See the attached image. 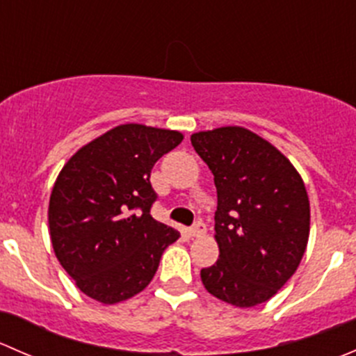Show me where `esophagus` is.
Segmentation results:
<instances>
[{
	"label": "esophagus",
	"mask_w": 356,
	"mask_h": 356,
	"mask_svg": "<svg viewBox=\"0 0 356 356\" xmlns=\"http://www.w3.org/2000/svg\"><path fill=\"white\" fill-rule=\"evenodd\" d=\"M204 232H207V225H204L203 222H196V224L189 229L188 234L189 238H200V236H203Z\"/></svg>",
	"instance_id": "esophagus-1"
}]
</instances>
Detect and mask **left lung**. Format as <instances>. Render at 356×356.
I'll return each mask as SVG.
<instances>
[{"mask_svg": "<svg viewBox=\"0 0 356 356\" xmlns=\"http://www.w3.org/2000/svg\"><path fill=\"white\" fill-rule=\"evenodd\" d=\"M191 145L217 188L218 260L201 268L210 294L250 308L270 300L296 272L310 234L303 179L275 146L238 125L201 131Z\"/></svg>", "mask_w": 356, "mask_h": 356, "instance_id": "obj_1", "label": "left lung"}]
</instances>
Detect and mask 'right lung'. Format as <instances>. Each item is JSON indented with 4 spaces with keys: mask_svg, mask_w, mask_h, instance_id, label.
I'll use <instances>...</instances> for the list:
<instances>
[{
    "mask_svg": "<svg viewBox=\"0 0 356 356\" xmlns=\"http://www.w3.org/2000/svg\"><path fill=\"white\" fill-rule=\"evenodd\" d=\"M182 139L179 131L117 125L63 165L49 196V236L62 267L92 300L113 305L141 293L179 239L149 213V175Z\"/></svg>",
    "mask_w": 356,
    "mask_h": 356,
    "instance_id": "obj_1",
    "label": "right lung"
}]
</instances>
